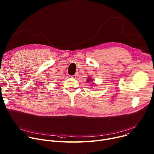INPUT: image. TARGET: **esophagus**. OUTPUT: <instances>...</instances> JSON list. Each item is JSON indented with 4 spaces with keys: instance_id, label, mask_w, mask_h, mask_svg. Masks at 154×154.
<instances>
[{
    "instance_id": "obj_1",
    "label": "esophagus",
    "mask_w": 154,
    "mask_h": 154,
    "mask_svg": "<svg viewBox=\"0 0 154 154\" xmlns=\"http://www.w3.org/2000/svg\"><path fill=\"white\" fill-rule=\"evenodd\" d=\"M78 74H75V75H73V76H72L71 77H72V78H73V79H76L77 78V77H78Z\"/></svg>"
}]
</instances>
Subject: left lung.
<instances>
[{
	"instance_id": "left-lung-1",
	"label": "left lung",
	"mask_w": 154,
	"mask_h": 154,
	"mask_svg": "<svg viewBox=\"0 0 154 154\" xmlns=\"http://www.w3.org/2000/svg\"><path fill=\"white\" fill-rule=\"evenodd\" d=\"M92 81V79L91 78H89L88 79H87V81L88 82H91Z\"/></svg>"
}]
</instances>
